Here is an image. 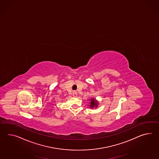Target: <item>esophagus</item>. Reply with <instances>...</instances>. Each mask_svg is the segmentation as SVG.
Returning a JSON list of instances; mask_svg holds the SVG:
<instances>
[{
  "mask_svg": "<svg viewBox=\"0 0 159 159\" xmlns=\"http://www.w3.org/2000/svg\"><path fill=\"white\" fill-rule=\"evenodd\" d=\"M72 95H73V97H77V96H78V93H76V91H74V92H73V93H72Z\"/></svg>",
  "mask_w": 159,
  "mask_h": 159,
  "instance_id": "1",
  "label": "esophagus"
}]
</instances>
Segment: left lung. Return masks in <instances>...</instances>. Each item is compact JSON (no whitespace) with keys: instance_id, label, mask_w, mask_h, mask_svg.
Masks as SVG:
<instances>
[{"instance_id":"left-lung-1","label":"left lung","mask_w":159,"mask_h":159,"mask_svg":"<svg viewBox=\"0 0 159 159\" xmlns=\"http://www.w3.org/2000/svg\"><path fill=\"white\" fill-rule=\"evenodd\" d=\"M89 107L91 108H97L98 107V105H99V102L98 101H97L96 99L95 98H91L89 99Z\"/></svg>"}]
</instances>
